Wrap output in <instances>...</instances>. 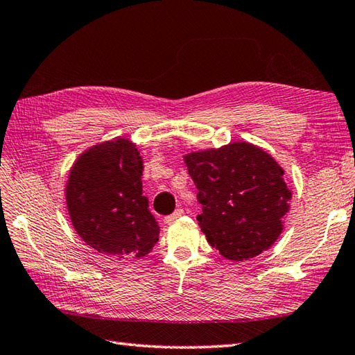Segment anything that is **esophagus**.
<instances>
[{"label":"esophagus","mask_w":355,"mask_h":355,"mask_svg":"<svg viewBox=\"0 0 355 355\" xmlns=\"http://www.w3.org/2000/svg\"><path fill=\"white\" fill-rule=\"evenodd\" d=\"M182 214H184V209L178 208L175 212H173V214H170V216H167V217H164V222H165V223H173V222H175V220H178L179 217H182Z\"/></svg>","instance_id":"obj_1"}]
</instances>
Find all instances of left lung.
<instances>
[{
  "instance_id": "obj_1",
  "label": "left lung",
  "mask_w": 355,
  "mask_h": 355,
  "mask_svg": "<svg viewBox=\"0 0 355 355\" xmlns=\"http://www.w3.org/2000/svg\"><path fill=\"white\" fill-rule=\"evenodd\" d=\"M198 188V222L212 248L232 261L254 258L282 232L291 190L284 168L261 147L235 141L184 156Z\"/></svg>"
}]
</instances>
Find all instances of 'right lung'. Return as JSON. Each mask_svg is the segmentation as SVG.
<instances>
[{"label": "right lung", "mask_w": 355, "mask_h": 355, "mask_svg": "<svg viewBox=\"0 0 355 355\" xmlns=\"http://www.w3.org/2000/svg\"><path fill=\"white\" fill-rule=\"evenodd\" d=\"M141 176L137 144L121 137L86 148L71 167L65 187L71 223L100 254L141 258L159 240Z\"/></svg>", "instance_id": "add662e5"}]
</instances>
